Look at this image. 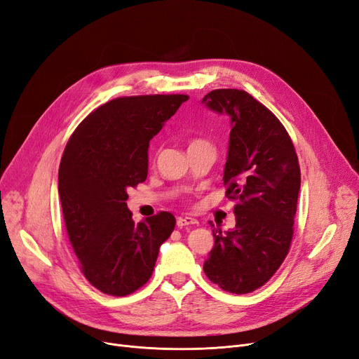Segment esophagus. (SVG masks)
Segmentation results:
<instances>
[{
  "instance_id": "esophagus-1",
  "label": "esophagus",
  "mask_w": 359,
  "mask_h": 359,
  "mask_svg": "<svg viewBox=\"0 0 359 359\" xmlns=\"http://www.w3.org/2000/svg\"><path fill=\"white\" fill-rule=\"evenodd\" d=\"M198 220L194 217H179L177 218V227H186V226H196Z\"/></svg>"
}]
</instances>
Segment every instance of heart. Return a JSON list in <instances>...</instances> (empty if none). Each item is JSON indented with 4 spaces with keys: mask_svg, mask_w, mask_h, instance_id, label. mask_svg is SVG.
Listing matches in <instances>:
<instances>
[{
    "mask_svg": "<svg viewBox=\"0 0 359 359\" xmlns=\"http://www.w3.org/2000/svg\"><path fill=\"white\" fill-rule=\"evenodd\" d=\"M199 142H204V141H194L192 144H199ZM192 144H191V145H192Z\"/></svg>",
    "mask_w": 359,
    "mask_h": 359,
    "instance_id": "1",
    "label": "heart"
}]
</instances>
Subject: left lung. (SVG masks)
<instances>
[{
  "label": "left lung",
  "mask_w": 359,
  "mask_h": 359,
  "mask_svg": "<svg viewBox=\"0 0 359 359\" xmlns=\"http://www.w3.org/2000/svg\"><path fill=\"white\" fill-rule=\"evenodd\" d=\"M208 110L230 117L223 182L238 199L236 226L212 227L214 246L204 262L212 283L249 293L267 283L289 252L301 188V170L278 118L239 89H215L202 98Z\"/></svg>",
  "instance_id": "8db88e82"
}]
</instances>
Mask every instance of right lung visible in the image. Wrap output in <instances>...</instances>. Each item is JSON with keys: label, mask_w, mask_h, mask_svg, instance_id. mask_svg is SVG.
<instances>
[{"label": "right lung", "mask_w": 359, "mask_h": 359, "mask_svg": "<svg viewBox=\"0 0 359 359\" xmlns=\"http://www.w3.org/2000/svg\"><path fill=\"white\" fill-rule=\"evenodd\" d=\"M188 95L116 98L74 130L58 170V194L70 243L88 282L113 296L142 287L160 246L175 229L161 211L137 224L128 189L148 176L149 141Z\"/></svg>", "instance_id": "1"}]
</instances>
